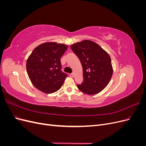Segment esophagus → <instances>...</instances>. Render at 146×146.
Masks as SVG:
<instances>
[{"mask_svg":"<svg viewBox=\"0 0 146 146\" xmlns=\"http://www.w3.org/2000/svg\"><path fill=\"white\" fill-rule=\"evenodd\" d=\"M69 76L70 77H74V74L73 73H71V74H69Z\"/></svg>","mask_w":146,"mask_h":146,"instance_id":"obj_1","label":"esophagus"}]
</instances>
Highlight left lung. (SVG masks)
I'll return each mask as SVG.
<instances>
[{
  "instance_id": "1",
  "label": "left lung",
  "mask_w": 146,
  "mask_h": 146,
  "mask_svg": "<svg viewBox=\"0 0 146 146\" xmlns=\"http://www.w3.org/2000/svg\"><path fill=\"white\" fill-rule=\"evenodd\" d=\"M70 48L80 60L83 81L78 88L87 94H96L107 86L113 74L111 58L98 44L90 41L75 43Z\"/></svg>"
}]
</instances>
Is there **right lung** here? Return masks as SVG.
<instances>
[{
  "label": "right lung",
  "mask_w": 146,
  "mask_h": 146,
  "mask_svg": "<svg viewBox=\"0 0 146 146\" xmlns=\"http://www.w3.org/2000/svg\"><path fill=\"white\" fill-rule=\"evenodd\" d=\"M68 46L46 42L36 47L26 64L30 81L38 90L47 94L60 89L68 75L61 70L60 58Z\"/></svg>",
  "instance_id": "obj_1"
}]
</instances>
